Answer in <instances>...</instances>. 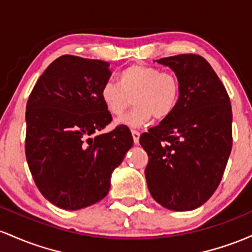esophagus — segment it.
Segmentation results:
<instances>
[{"label": "esophagus", "mask_w": 252, "mask_h": 252, "mask_svg": "<svg viewBox=\"0 0 252 252\" xmlns=\"http://www.w3.org/2000/svg\"><path fill=\"white\" fill-rule=\"evenodd\" d=\"M132 137H133V141L134 144H138L139 143V137H140V133L138 131H135V129H132Z\"/></svg>", "instance_id": "esophagus-1"}]
</instances>
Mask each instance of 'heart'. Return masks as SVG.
Wrapping results in <instances>:
<instances>
[{
	"mask_svg": "<svg viewBox=\"0 0 252 252\" xmlns=\"http://www.w3.org/2000/svg\"><path fill=\"white\" fill-rule=\"evenodd\" d=\"M181 83L172 72H162L158 67L133 64L121 70L118 83L108 81L101 87V100L113 117L120 118L131 107H135L123 123L132 127L170 117L179 104Z\"/></svg>",
	"mask_w": 252,
	"mask_h": 252,
	"instance_id": "b5f03b06",
	"label": "heart"
}]
</instances>
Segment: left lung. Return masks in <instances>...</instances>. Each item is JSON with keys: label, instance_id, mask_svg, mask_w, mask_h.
<instances>
[{"label": "left lung", "instance_id": "left-lung-1", "mask_svg": "<svg viewBox=\"0 0 252 252\" xmlns=\"http://www.w3.org/2000/svg\"><path fill=\"white\" fill-rule=\"evenodd\" d=\"M157 63L176 73L181 94L170 117L140 135L149 156L146 182L163 207L191 211L210 199L224 175L232 149L230 97L201 56H172Z\"/></svg>", "mask_w": 252, "mask_h": 252}]
</instances>
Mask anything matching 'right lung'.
I'll list each match as a JSON object with an SVG mask.
<instances>
[{"mask_svg":"<svg viewBox=\"0 0 252 252\" xmlns=\"http://www.w3.org/2000/svg\"><path fill=\"white\" fill-rule=\"evenodd\" d=\"M111 75L107 62L64 55L47 66L28 97V166L40 193L63 210L101 201L113 170L133 145L125 125L96 135L112 121L100 96Z\"/></svg>","mask_w":252,"mask_h":252,"instance_id":"add662e5","label":"right lung"}]
</instances>
